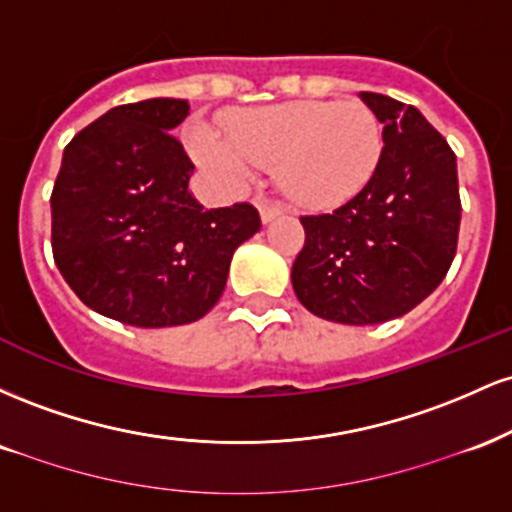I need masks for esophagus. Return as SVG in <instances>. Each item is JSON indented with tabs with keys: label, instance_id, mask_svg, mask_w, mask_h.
Listing matches in <instances>:
<instances>
[{
	"label": "esophagus",
	"instance_id": "esophagus-1",
	"mask_svg": "<svg viewBox=\"0 0 512 512\" xmlns=\"http://www.w3.org/2000/svg\"><path fill=\"white\" fill-rule=\"evenodd\" d=\"M279 214H281V207H279V204L267 202V199H264V202H260V216H262V221H264V223L274 221L276 216H279Z\"/></svg>",
	"mask_w": 512,
	"mask_h": 512
}]
</instances>
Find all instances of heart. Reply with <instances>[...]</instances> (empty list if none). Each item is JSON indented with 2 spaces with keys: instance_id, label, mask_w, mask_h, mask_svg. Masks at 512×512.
<instances>
[{
  "instance_id": "heart-1",
  "label": "heart",
  "mask_w": 512,
  "mask_h": 512,
  "mask_svg": "<svg viewBox=\"0 0 512 512\" xmlns=\"http://www.w3.org/2000/svg\"><path fill=\"white\" fill-rule=\"evenodd\" d=\"M227 139L192 129L190 144L223 185L240 187L276 163L281 192L305 209H334L368 185L383 158V129L361 101H291L228 115Z\"/></svg>"
}]
</instances>
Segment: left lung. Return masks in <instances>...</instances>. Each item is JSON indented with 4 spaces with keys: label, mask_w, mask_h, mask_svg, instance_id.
Segmentation results:
<instances>
[{
    "label": "left lung",
    "mask_w": 512,
    "mask_h": 512,
    "mask_svg": "<svg viewBox=\"0 0 512 512\" xmlns=\"http://www.w3.org/2000/svg\"><path fill=\"white\" fill-rule=\"evenodd\" d=\"M383 125V158L354 199L301 216L305 245L291 269L310 313L380 325L416 308L448 274L460 233L457 161L414 105L363 91Z\"/></svg>",
    "instance_id": "8db88e82"
}]
</instances>
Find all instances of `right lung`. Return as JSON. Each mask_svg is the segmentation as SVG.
Here are the masks:
<instances>
[{"label":"right lung","instance_id":"obj_1","mask_svg":"<svg viewBox=\"0 0 512 512\" xmlns=\"http://www.w3.org/2000/svg\"><path fill=\"white\" fill-rule=\"evenodd\" d=\"M180 98L117 105L67 144L52 187V255L72 291L105 317L175 327L214 308L231 257L260 231L248 202L204 209L173 129Z\"/></svg>","mask_w":512,"mask_h":512}]
</instances>
